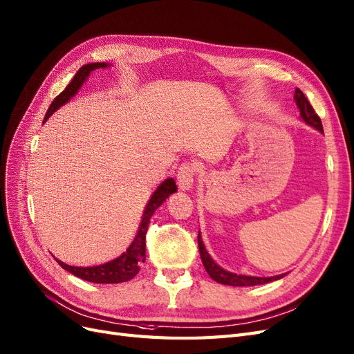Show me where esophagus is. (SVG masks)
<instances>
[{
	"instance_id": "34e87169",
	"label": "esophagus",
	"mask_w": 354,
	"mask_h": 354,
	"mask_svg": "<svg viewBox=\"0 0 354 354\" xmlns=\"http://www.w3.org/2000/svg\"><path fill=\"white\" fill-rule=\"evenodd\" d=\"M197 166L194 163H182L178 169V174H176V180H178V185L182 191L189 189L192 187V182L195 175H197Z\"/></svg>"
}]
</instances>
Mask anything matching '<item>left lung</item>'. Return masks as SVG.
I'll return each instance as SVG.
<instances>
[{"mask_svg":"<svg viewBox=\"0 0 354 354\" xmlns=\"http://www.w3.org/2000/svg\"><path fill=\"white\" fill-rule=\"evenodd\" d=\"M295 100H296V104H297V108L300 111V116L304 118V121L306 124L312 125L313 128H317L318 131H321V133H324L321 118L318 116V113L315 111H313L312 104L309 103V100L306 99V96L304 95L302 90H299V88L295 90ZM198 250H200L201 261H203L205 271L208 272V276H210L214 281L221 283V284L241 286V287H243V286H257V284H264V283L279 280V279L286 276V274H280V276H276V277H251V276H238V274L229 272L221 267H218L213 261V258L208 255V252L205 251V248H204V243L201 241L200 233H198Z\"/></svg>","mask_w":354,"mask_h":354,"instance_id":"obj_1","label":"left lung"}]
</instances>
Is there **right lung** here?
Here are the masks:
<instances>
[{"label": "right lung", "instance_id": "add662e5", "mask_svg": "<svg viewBox=\"0 0 354 354\" xmlns=\"http://www.w3.org/2000/svg\"><path fill=\"white\" fill-rule=\"evenodd\" d=\"M104 67H108V64L93 62V64L83 65V67L75 73L70 84L65 87V90L61 91V93L54 99V102L50 103V106L45 115L44 121H46L52 113H54L58 108H61L64 103H67L77 93V90L80 88V86L84 83V80L91 71L97 70V68H104ZM176 189H178L176 184L172 178L166 179L163 184L156 189V192L149 200L146 210H144L141 225H140V229L136 234L133 243L129 245L127 252L122 254L121 257L115 258L113 261H109V263H106V264L96 266V267H73V266L64 264L59 259H57V263L64 270H67L71 274H74L75 277H80L86 281H91V283L113 284V283H124V281L134 279L141 268V264L146 261V234L149 230L150 218L157 208L162 205V203L169 197L170 194H174Z\"/></svg>", "mask_w": 354, "mask_h": 354}]
</instances>
